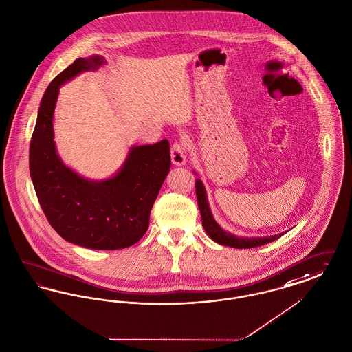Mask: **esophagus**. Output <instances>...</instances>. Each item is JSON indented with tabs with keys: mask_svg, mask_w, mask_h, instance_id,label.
Returning a JSON list of instances; mask_svg holds the SVG:
<instances>
[{
	"mask_svg": "<svg viewBox=\"0 0 352 352\" xmlns=\"http://www.w3.org/2000/svg\"><path fill=\"white\" fill-rule=\"evenodd\" d=\"M170 159L172 164L182 167L186 163V155H185L184 147L180 143H175L173 147L170 149Z\"/></svg>",
	"mask_w": 352,
	"mask_h": 352,
	"instance_id": "1",
	"label": "esophagus"
}]
</instances>
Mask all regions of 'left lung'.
<instances>
[{
  "label": "left lung",
  "instance_id": "left-lung-1",
  "mask_svg": "<svg viewBox=\"0 0 352 352\" xmlns=\"http://www.w3.org/2000/svg\"><path fill=\"white\" fill-rule=\"evenodd\" d=\"M195 175H197L196 170H193ZM199 176V175H197ZM196 196H197V204H199V209L201 213V220H203V226L206 232V234L220 245L223 246H229V248H236V249H249V248H257L266 245L272 241H276L283 236L286 232L278 233L274 236H263V237H246V236H237L233 234L230 232H226L225 229H222L220 223L214 220L213 213L210 210V205L208 201V195H206V189L204 186L201 179H196Z\"/></svg>",
  "mask_w": 352,
  "mask_h": 352
}]
</instances>
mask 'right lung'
Returning <instances> with one entry per match:
<instances>
[{"label":"right lung","mask_w":352,"mask_h":352,"mask_svg":"<svg viewBox=\"0 0 352 352\" xmlns=\"http://www.w3.org/2000/svg\"><path fill=\"white\" fill-rule=\"evenodd\" d=\"M106 63L102 56L78 58L56 75L42 96L29 155L30 177L50 225L63 240L94 250L129 248L144 236L170 167L167 139L131 147L124 163L104 180L83 177L60 159L53 127L59 89Z\"/></svg>","instance_id":"1"}]
</instances>
